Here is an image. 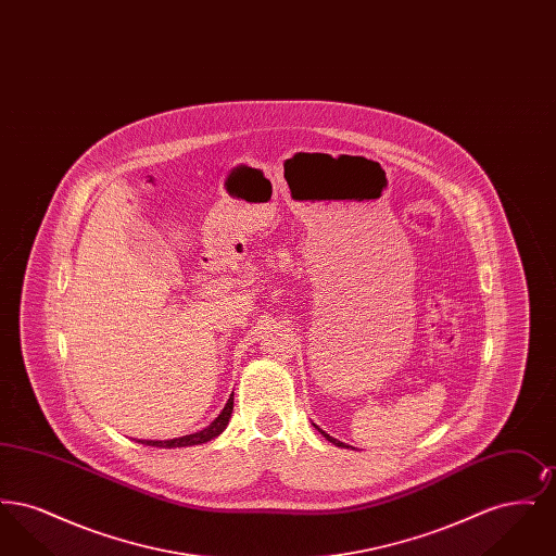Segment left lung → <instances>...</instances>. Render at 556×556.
<instances>
[{
  "mask_svg": "<svg viewBox=\"0 0 556 556\" xmlns=\"http://www.w3.org/2000/svg\"><path fill=\"white\" fill-rule=\"evenodd\" d=\"M315 427H317L318 431H320V433H323V435H325V438H327V440H329V442H331V444H333V446H340V448H344V446H345L344 442H340V440H336V438H331V435H329V433H325V431H323V429H320V427H318V425H315ZM345 448H348V446H345Z\"/></svg>",
  "mask_w": 556,
  "mask_h": 556,
  "instance_id": "left-lung-1",
  "label": "left lung"
}]
</instances>
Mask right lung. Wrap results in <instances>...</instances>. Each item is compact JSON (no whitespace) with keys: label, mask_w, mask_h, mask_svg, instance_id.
Returning a JSON list of instances; mask_svg holds the SVG:
<instances>
[{"label":"right lung","mask_w":556,"mask_h":556,"mask_svg":"<svg viewBox=\"0 0 556 556\" xmlns=\"http://www.w3.org/2000/svg\"><path fill=\"white\" fill-rule=\"evenodd\" d=\"M231 413H233V394L227 400L225 408L220 410V415L212 421L208 427L195 431V433H189V435H181V438H173V440H137L139 444H146V446H156V448H186V446H200V444H206L214 438H218L225 427L231 419Z\"/></svg>","instance_id":"add662e5"}]
</instances>
